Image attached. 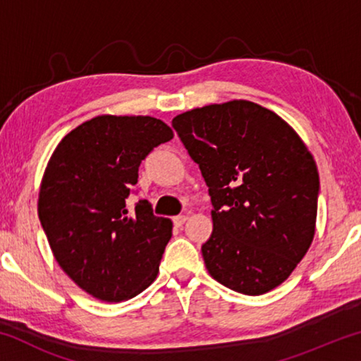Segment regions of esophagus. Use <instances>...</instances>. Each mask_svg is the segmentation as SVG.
Returning a JSON list of instances; mask_svg holds the SVG:
<instances>
[{
    "mask_svg": "<svg viewBox=\"0 0 361 361\" xmlns=\"http://www.w3.org/2000/svg\"><path fill=\"white\" fill-rule=\"evenodd\" d=\"M186 216L185 215H178V216H173V224L176 226V228H181L183 224H185V221H186Z\"/></svg>",
    "mask_w": 361,
    "mask_h": 361,
    "instance_id": "1",
    "label": "esophagus"
}]
</instances>
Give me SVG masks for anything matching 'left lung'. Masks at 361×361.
Returning <instances> with one entry per match:
<instances>
[{"mask_svg":"<svg viewBox=\"0 0 361 361\" xmlns=\"http://www.w3.org/2000/svg\"><path fill=\"white\" fill-rule=\"evenodd\" d=\"M173 129L209 186L210 276L258 296L283 283L314 240L319 170L295 129L248 100L194 108Z\"/></svg>","mask_w":361,"mask_h":361,"instance_id":"obj_1","label":"left lung"}]
</instances>
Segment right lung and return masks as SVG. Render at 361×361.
<instances>
[{"instance_id": "right-lung-1", "label": "right lung", "mask_w": 361, "mask_h": 361, "mask_svg": "<svg viewBox=\"0 0 361 361\" xmlns=\"http://www.w3.org/2000/svg\"><path fill=\"white\" fill-rule=\"evenodd\" d=\"M173 130L151 116L102 114L62 138L42 175L38 215L54 258L79 288L119 302L154 282L172 221L148 200L127 209L138 167Z\"/></svg>"}]
</instances>
